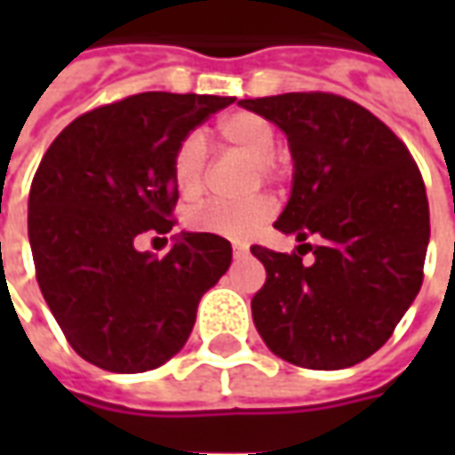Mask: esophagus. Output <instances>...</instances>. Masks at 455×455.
Listing matches in <instances>:
<instances>
[{
  "label": "esophagus",
  "mask_w": 455,
  "mask_h": 455,
  "mask_svg": "<svg viewBox=\"0 0 455 455\" xmlns=\"http://www.w3.org/2000/svg\"><path fill=\"white\" fill-rule=\"evenodd\" d=\"M234 256H236V258H246L248 256V246H246V243H234Z\"/></svg>",
  "instance_id": "obj_1"
}]
</instances>
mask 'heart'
I'll use <instances>...</instances> for the list:
<instances>
[{"mask_svg":"<svg viewBox=\"0 0 455 455\" xmlns=\"http://www.w3.org/2000/svg\"><path fill=\"white\" fill-rule=\"evenodd\" d=\"M219 140L227 148L248 153L253 160V182H283L290 172V163L283 150L275 148V129L267 119L253 112H231L217 121ZM209 153L199 133H185L178 140L170 160V175L175 189L185 199H195L207 180ZM275 214V199L260 192L248 199L227 202L209 199L188 212V227L199 234L221 238H248L267 224Z\"/></svg>","mask_w":455,"mask_h":455,"instance_id":"heart-1","label":"heart"}]
</instances>
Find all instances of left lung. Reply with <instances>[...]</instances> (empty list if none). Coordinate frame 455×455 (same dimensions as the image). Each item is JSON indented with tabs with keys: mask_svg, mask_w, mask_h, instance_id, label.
I'll list each match as a JSON object with an SVG mask.
<instances>
[{
	"mask_svg": "<svg viewBox=\"0 0 455 455\" xmlns=\"http://www.w3.org/2000/svg\"><path fill=\"white\" fill-rule=\"evenodd\" d=\"M238 104L287 133L295 180L275 228L302 241L292 253L251 246L266 266L251 299L258 334L287 363L351 368L390 339L424 280L429 202L419 168L375 114L339 94ZM309 250L315 258L302 264Z\"/></svg>",
	"mask_w": 455,
	"mask_h": 455,
	"instance_id": "obj_1",
	"label": "left lung"
}]
</instances>
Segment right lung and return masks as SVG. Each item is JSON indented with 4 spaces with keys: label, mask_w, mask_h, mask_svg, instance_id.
Masks as SVG:
<instances>
[{
    "label": "right lung",
    "mask_w": 455,
    "mask_h": 455,
    "mask_svg": "<svg viewBox=\"0 0 455 455\" xmlns=\"http://www.w3.org/2000/svg\"><path fill=\"white\" fill-rule=\"evenodd\" d=\"M231 102L131 94L77 116L41 158L28 195L36 280L75 353L102 371L170 361L202 295L231 266V243L212 234H182L163 258L133 246L146 231L175 227L172 150Z\"/></svg>",
    "instance_id": "right-lung-1"
}]
</instances>
